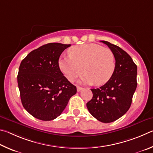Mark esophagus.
<instances>
[{
	"instance_id": "obj_1",
	"label": "esophagus",
	"mask_w": 153,
	"mask_h": 153,
	"mask_svg": "<svg viewBox=\"0 0 153 153\" xmlns=\"http://www.w3.org/2000/svg\"><path fill=\"white\" fill-rule=\"evenodd\" d=\"M82 89H83V88H82V87H76V89H77V91H78V92H79V91H81Z\"/></svg>"
}]
</instances>
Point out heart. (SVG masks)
Masks as SVG:
<instances>
[{
	"label": "heart",
	"instance_id": "obj_1",
	"mask_svg": "<svg viewBox=\"0 0 153 153\" xmlns=\"http://www.w3.org/2000/svg\"><path fill=\"white\" fill-rule=\"evenodd\" d=\"M69 56L60 58V71L70 81L85 72L81 82L101 85L106 83L113 75L116 60L112 51L95 44L74 46L68 51ZM84 70H82V69Z\"/></svg>",
	"mask_w": 153,
	"mask_h": 153
}]
</instances>
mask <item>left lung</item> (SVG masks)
Here are the masks:
<instances>
[{"label": "left lung", "instance_id": "obj_1", "mask_svg": "<svg viewBox=\"0 0 153 153\" xmlns=\"http://www.w3.org/2000/svg\"><path fill=\"white\" fill-rule=\"evenodd\" d=\"M116 60L111 79L98 89H91L92 100L87 103L90 114L99 121L110 123L126 113L130 108L137 81V66L122 48L106 41Z\"/></svg>", "mask_w": 153, "mask_h": 153}]
</instances>
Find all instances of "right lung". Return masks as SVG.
<instances>
[{
  "mask_svg": "<svg viewBox=\"0 0 153 153\" xmlns=\"http://www.w3.org/2000/svg\"><path fill=\"white\" fill-rule=\"evenodd\" d=\"M71 44L50 43L34 50L21 61L17 75L23 108L32 116L44 121L62 114L76 87L64 76L59 58Z\"/></svg>",
  "mask_w": 153,
  "mask_h": 153,
  "instance_id": "obj_1",
  "label": "right lung"
}]
</instances>
